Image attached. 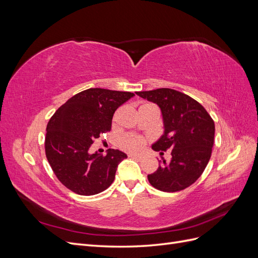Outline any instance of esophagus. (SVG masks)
<instances>
[{"instance_id": "obj_1", "label": "esophagus", "mask_w": 258, "mask_h": 258, "mask_svg": "<svg viewBox=\"0 0 258 258\" xmlns=\"http://www.w3.org/2000/svg\"><path fill=\"white\" fill-rule=\"evenodd\" d=\"M129 157L136 158L138 160H142L144 158V156L143 155H139V154H129Z\"/></svg>"}]
</instances>
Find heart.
Wrapping results in <instances>:
<instances>
[{
	"label": "heart",
	"instance_id": "heart-1",
	"mask_svg": "<svg viewBox=\"0 0 258 258\" xmlns=\"http://www.w3.org/2000/svg\"><path fill=\"white\" fill-rule=\"evenodd\" d=\"M146 144V140L138 135L134 134H127L120 138L119 145L122 150L130 152V153H137L143 150V147Z\"/></svg>",
	"mask_w": 258,
	"mask_h": 258
}]
</instances>
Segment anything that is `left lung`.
I'll use <instances>...</instances> for the list:
<instances>
[{"label": "left lung", "instance_id": "left-lung-1", "mask_svg": "<svg viewBox=\"0 0 258 258\" xmlns=\"http://www.w3.org/2000/svg\"><path fill=\"white\" fill-rule=\"evenodd\" d=\"M136 93L157 104L162 113L165 134L153 150H172V158L169 162L163 160L154 173L148 174V182L166 192L187 188L200 177L212 154L215 132L212 117L196 100L174 89Z\"/></svg>", "mask_w": 258, "mask_h": 258}]
</instances>
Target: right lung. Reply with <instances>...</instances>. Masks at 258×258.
Masks as SVG:
<instances>
[{"label": "right lung", "mask_w": 258, "mask_h": 258, "mask_svg": "<svg viewBox=\"0 0 258 258\" xmlns=\"http://www.w3.org/2000/svg\"><path fill=\"white\" fill-rule=\"evenodd\" d=\"M134 96L128 91L90 88L70 98L51 116L45 153L53 173L67 188L91 196L113 183L117 166L127 155L111 148L105 156L89 151L96 139L111 130L118 106Z\"/></svg>", "instance_id": "add662e5"}]
</instances>
